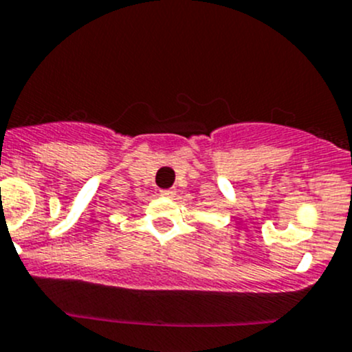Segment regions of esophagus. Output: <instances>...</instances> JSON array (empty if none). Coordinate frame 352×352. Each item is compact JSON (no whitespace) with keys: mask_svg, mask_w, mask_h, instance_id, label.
<instances>
[{"mask_svg":"<svg viewBox=\"0 0 352 352\" xmlns=\"http://www.w3.org/2000/svg\"><path fill=\"white\" fill-rule=\"evenodd\" d=\"M160 194L165 197H173L175 196V189H163V190H160Z\"/></svg>","mask_w":352,"mask_h":352,"instance_id":"obj_1","label":"esophagus"}]
</instances>
